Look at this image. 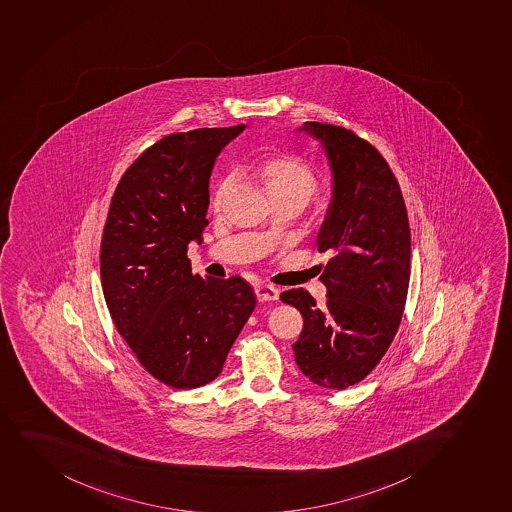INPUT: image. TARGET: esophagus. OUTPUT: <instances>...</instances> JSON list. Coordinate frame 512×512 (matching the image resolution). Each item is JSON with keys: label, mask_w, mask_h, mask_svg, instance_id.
<instances>
[{"label": "esophagus", "mask_w": 512, "mask_h": 512, "mask_svg": "<svg viewBox=\"0 0 512 512\" xmlns=\"http://www.w3.org/2000/svg\"><path fill=\"white\" fill-rule=\"evenodd\" d=\"M254 293H256L259 302H273V300H278V296H280V291L271 285H258L254 288Z\"/></svg>", "instance_id": "esophagus-1"}]
</instances>
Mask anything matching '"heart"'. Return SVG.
Instances as JSON below:
<instances>
[{
  "label": "heart",
  "mask_w": 512,
  "mask_h": 512,
  "mask_svg": "<svg viewBox=\"0 0 512 512\" xmlns=\"http://www.w3.org/2000/svg\"><path fill=\"white\" fill-rule=\"evenodd\" d=\"M246 172L258 178L268 190L273 200H298L307 204L317 189V177L312 168L300 156L293 153H264L246 167ZM231 185L229 178H224L212 195L210 207L212 210L221 209L222 199Z\"/></svg>",
  "instance_id": "obj_1"
}]
</instances>
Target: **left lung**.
<instances>
[{
    "label": "left lung",
    "instance_id": "1",
    "mask_svg": "<svg viewBox=\"0 0 512 512\" xmlns=\"http://www.w3.org/2000/svg\"><path fill=\"white\" fill-rule=\"evenodd\" d=\"M332 172V199L317 236L330 254L320 275L327 305L303 288L281 293L298 308L303 330L293 344L300 371L313 384L345 389L362 381L398 332L409 285L411 234L398 180L381 153L356 133L307 121Z\"/></svg>",
    "mask_w": 512,
    "mask_h": 512
}]
</instances>
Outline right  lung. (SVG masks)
<instances>
[{"mask_svg":"<svg viewBox=\"0 0 512 512\" xmlns=\"http://www.w3.org/2000/svg\"><path fill=\"white\" fill-rule=\"evenodd\" d=\"M244 128L165 136L124 172L109 205L101 243L109 313L141 366L175 389L200 388L221 374L256 307L243 278H202L187 258L209 224L216 158Z\"/></svg>","mask_w":512,"mask_h":512,"instance_id":"1","label":"right lung"}]
</instances>
